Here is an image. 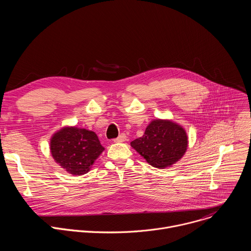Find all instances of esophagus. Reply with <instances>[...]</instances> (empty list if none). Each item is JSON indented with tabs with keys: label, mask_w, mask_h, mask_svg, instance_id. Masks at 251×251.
<instances>
[{
	"label": "esophagus",
	"mask_w": 251,
	"mask_h": 251,
	"mask_svg": "<svg viewBox=\"0 0 251 251\" xmlns=\"http://www.w3.org/2000/svg\"><path fill=\"white\" fill-rule=\"evenodd\" d=\"M126 140V135L124 134V133H122V134H120L117 138H115L113 141L115 142V143H121V142H124Z\"/></svg>",
	"instance_id": "esophagus-1"
}]
</instances>
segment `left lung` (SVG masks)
<instances>
[{
	"instance_id": "obj_1",
	"label": "left lung",
	"mask_w": 251,
	"mask_h": 251,
	"mask_svg": "<svg viewBox=\"0 0 251 251\" xmlns=\"http://www.w3.org/2000/svg\"><path fill=\"white\" fill-rule=\"evenodd\" d=\"M131 146L153 167L164 169L180 160L188 147L185 130L168 120H154L145 134L131 142Z\"/></svg>"
}]
</instances>
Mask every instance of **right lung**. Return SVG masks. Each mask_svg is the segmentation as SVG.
Masks as SVG:
<instances>
[{"mask_svg":"<svg viewBox=\"0 0 251 251\" xmlns=\"http://www.w3.org/2000/svg\"><path fill=\"white\" fill-rule=\"evenodd\" d=\"M103 150L94 132L75 127L61 129L50 141L55 162L68 173L77 176L87 173Z\"/></svg>","mask_w":251,"mask_h":251,"instance_id":"obj_1","label":"right lung"}]
</instances>
